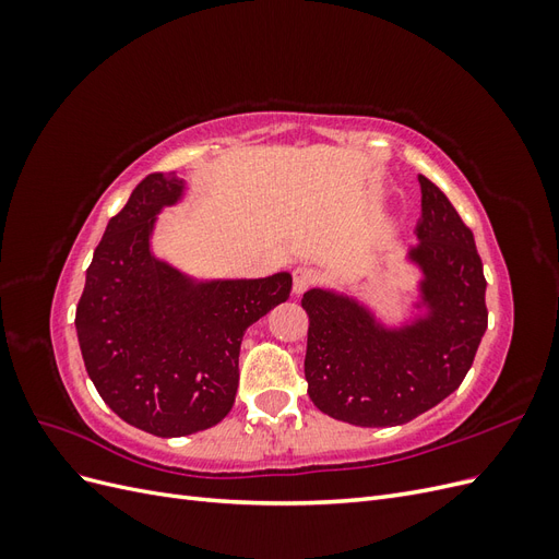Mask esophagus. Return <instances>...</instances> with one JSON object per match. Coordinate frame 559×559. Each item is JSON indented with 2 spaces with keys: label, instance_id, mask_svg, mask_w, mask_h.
Masks as SVG:
<instances>
[{
  "label": "esophagus",
  "instance_id": "34e87169",
  "mask_svg": "<svg viewBox=\"0 0 559 559\" xmlns=\"http://www.w3.org/2000/svg\"><path fill=\"white\" fill-rule=\"evenodd\" d=\"M317 282V273L312 267H306L300 265L294 270V294L300 296L306 289H310V286Z\"/></svg>",
  "mask_w": 559,
  "mask_h": 559
}]
</instances>
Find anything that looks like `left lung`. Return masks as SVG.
<instances>
[{"label":"left lung","mask_w":559,"mask_h":559,"mask_svg":"<svg viewBox=\"0 0 559 559\" xmlns=\"http://www.w3.org/2000/svg\"><path fill=\"white\" fill-rule=\"evenodd\" d=\"M417 245L403 261L417 267L411 312L384 324L366 300L310 289L306 380L321 413L354 427H399L448 399L466 378L487 329L485 275L473 233L427 177Z\"/></svg>","instance_id":"1"}]
</instances>
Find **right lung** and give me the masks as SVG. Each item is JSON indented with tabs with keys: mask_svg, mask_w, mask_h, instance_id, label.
<instances>
[{
	"mask_svg": "<svg viewBox=\"0 0 559 559\" xmlns=\"http://www.w3.org/2000/svg\"><path fill=\"white\" fill-rule=\"evenodd\" d=\"M177 173L138 183L109 218L76 306V335L97 394L160 438L210 429L238 392L245 331L292 294V273L200 280L156 257L158 214L183 200Z\"/></svg>",
	"mask_w": 559,
	"mask_h": 559,
	"instance_id": "1",
	"label": "right lung"
}]
</instances>
